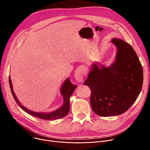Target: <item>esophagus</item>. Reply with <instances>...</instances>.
I'll return each mask as SVG.
<instances>
[{"mask_svg":"<svg viewBox=\"0 0 150 150\" xmlns=\"http://www.w3.org/2000/svg\"><path fill=\"white\" fill-rule=\"evenodd\" d=\"M83 69L79 68L75 72V78L78 82H82L83 80Z\"/></svg>","mask_w":150,"mask_h":150,"instance_id":"1","label":"esophagus"}]
</instances>
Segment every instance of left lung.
Instances as JSON below:
<instances>
[{
    "label": "left lung",
    "instance_id": "1",
    "mask_svg": "<svg viewBox=\"0 0 150 150\" xmlns=\"http://www.w3.org/2000/svg\"><path fill=\"white\" fill-rule=\"evenodd\" d=\"M112 42L117 47L116 61L108 68L94 64L83 82L91 90V108L100 116L126 112L137 99L143 83L142 67L132 46L119 38Z\"/></svg>",
    "mask_w": 150,
    "mask_h": 150
}]
</instances>
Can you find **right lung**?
Returning <instances> with one entry per match:
<instances>
[{
	"mask_svg": "<svg viewBox=\"0 0 150 150\" xmlns=\"http://www.w3.org/2000/svg\"><path fill=\"white\" fill-rule=\"evenodd\" d=\"M9 85L11 90V93L12 94V96L15 100V101L17 103L18 105L20 108L22 109L24 111H25L28 114L34 116L35 117L44 119V120H55L57 119H60L63 117L66 116L70 109V105H69V98L75 91V88L77 87L76 85H75L72 84L69 79V78H67L65 82H63L62 86L60 89V93L62 95V97L63 98V105L60 107V108L57 109V110H54V112H50V113H38L33 112L31 110H28L24 105L21 104L19 101H18V98H16L13 90L12 88V84L11 82V79L10 78V76H9Z\"/></svg>",
	"mask_w": 150,
	"mask_h": 150,
	"instance_id": "1",
	"label": "right lung"
}]
</instances>
